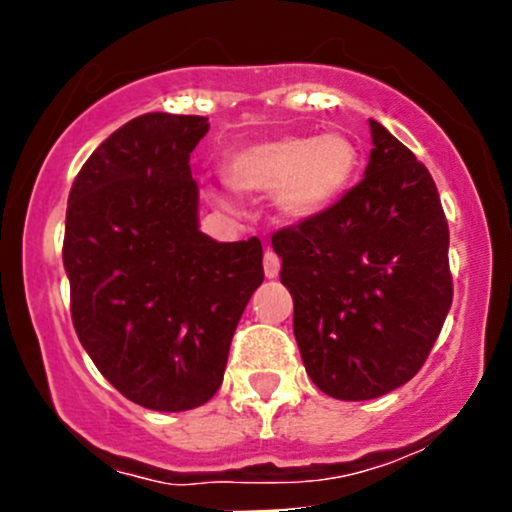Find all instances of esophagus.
Returning <instances> with one entry per match:
<instances>
[{"instance_id": "esophagus-1", "label": "esophagus", "mask_w": 512, "mask_h": 512, "mask_svg": "<svg viewBox=\"0 0 512 512\" xmlns=\"http://www.w3.org/2000/svg\"><path fill=\"white\" fill-rule=\"evenodd\" d=\"M279 269H281L279 255H276L274 250L264 252V276H267V279H276V276H279Z\"/></svg>"}]
</instances>
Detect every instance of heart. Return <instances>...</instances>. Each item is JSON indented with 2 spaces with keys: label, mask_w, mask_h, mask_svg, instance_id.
I'll return each mask as SVG.
<instances>
[{
  "label": "heart",
  "mask_w": 512,
  "mask_h": 512,
  "mask_svg": "<svg viewBox=\"0 0 512 512\" xmlns=\"http://www.w3.org/2000/svg\"><path fill=\"white\" fill-rule=\"evenodd\" d=\"M358 149L344 132L286 134L240 146L226 158V180L240 192L274 190L276 209L293 221L320 216L349 190ZM228 207V202H223Z\"/></svg>",
  "instance_id": "obj_1"
}]
</instances>
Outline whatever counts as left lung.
Here are the masks:
<instances>
[{
    "label": "left lung",
    "mask_w": 512,
    "mask_h": 512,
    "mask_svg": "<svg viewBox=\"0 0 512 512\" xmlns=\"http://www.w3.org/2000/svg\"><path fill=\"white\" fill-rule=\"evenodd\" d=\"M370 137L363 180L320 216L272 236L303 366L344 402L414 378L452 303L436 182L380 122L370 120Z\"/></svg>",
    "instance_id": "left-lung-1"
}]
</instances>
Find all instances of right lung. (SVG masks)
<instances>
[{
    "label": "right lung",
    "instance_id": "1",
    "mask_svg": "<svg viewBox=\"0 0 512 512\" xmlns=\"http://www.w3.org/2000/svg\"><path fill=\"white\" fill-rule=\"evenodd\" d=\"M207 132L199 115L134 117L69 192L62 260L74 330L103 378L154 411L216 395L264 279L260 240L216 243L199 231L190 154Z\"/></svg>",
    "mask_w": 512,
    "mask_h": 512
}]
</instances>
